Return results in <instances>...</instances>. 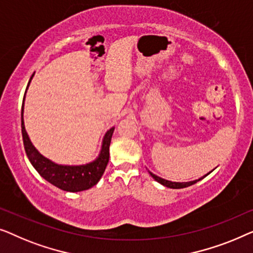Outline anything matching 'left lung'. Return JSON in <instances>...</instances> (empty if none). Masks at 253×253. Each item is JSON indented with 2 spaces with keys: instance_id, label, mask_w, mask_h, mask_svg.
Instances as JSON below:
<instances>
[{
  "instance_id": "obj_1",
  "label": "left lung",
  "mask_w": 253,
  "mask_h": 253,
  "mask_svg": "<svg viewBox=\"0 0 253 253\" xmlns=\"http://www.w3.org/2000/svg\"><path fill=\"white\" fill-rule=\"evenodd\" d=\"M212 170H213V169H212ZM212 170H211V172H212ZM211 172H210V173H211ZM210 173L205 174L204 176L199 177L198 180L189 181V182H172V181L165 180V179H163V177H161V176H157V175H156V174H154L152 172H150V170H149V174H150V175H151L152 177H154V179H155L156 181H157V182H159L161 184H163V186H165V187H167V188H172V189H181V188H186V187L193 186V184L198 182V181H201L202 179H204V177H205L206 175H209Z\"/></svg>"
}]
</instances>
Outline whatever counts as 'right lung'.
Returning <instances> with one entry per match:
<instances>
[{"instance_id":"add662e5","label":"right lung","mask_w":253,"mask_h":253,"mask_svg":"<svg viewBox=\"0 0 253 253\" xmlns=\"http://www.w3.org/2000/svg\"><path fill=\"white\" fill-rule=\"evenodd\" d=\"M32 78H33V76H32ZM30 83L27 84V88L30 86ZM24 102L23 109H21V134H23L25 151H26L27 157L34 169H37V172L44 180H47L49 183L54 184L55 187L62 190L70 191V193H78V191H84L94 187L102 177L105 167L109 163V148L115 127H111L104 134L102 140L101 150H99L98 156L94 161L81 164V165H62V164H57L44 157L43 155H41L32 143L26 128H25Z\"/></svg>"}]
</instances>
